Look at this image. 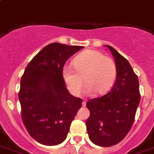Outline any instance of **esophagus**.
<instances>
[{
	"mask_svg": "<svg viewBox=\"0 0 154 154\" xmlns=\"http://www.w3.org/2000/svg\"><path fill=\"white\" fill-rule=\"evenodd\" d=\"M82 106H86V101H85V100H83V102H82Z\"/></svg>",
	"mask_w": 154,
	"mask_h": 154,
	"instance_id": "34e87169",
	"label": "esophagus"
}]
</instances>
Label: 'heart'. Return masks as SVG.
<instances>
[{"label": "heart", "mask_w": 154, "mask_h": 154, "mask_svg": "<svg viewBox=\"0 0 154 154\" xmlns=\"http://www.w3.org/2000/svg\"><path fill=\"white\" fill-rule=\"evenodd\" d=\"M74 70L63 67L62 77L69 92L77 97L81 94L83 84H86L87 94L107 92L113 86L117 76V67L110 57L95 50H86L73 60Z\"/></svg>", "instance_id": "b5f03b06"}]
</instances>
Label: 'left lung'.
<instances>
[{
  "label": "left lung",
  "mask_w": 154,
  "mask_h": 154,
  "mask_svg": "<svg viewBox=\"0 0 154 154\" xmlns=\"http://www.w3.org/2000/svg\"><path fill=\"white\" fill-rule=\"evenodd\" d=\"M106 46L114 57L116 81L107 94L87 103L91 113L86 121L87 133L94 144L100 146H113L125 137L140 100L139 80L128 60L114 48Z\"/></svg>",
  "instance_id": "8db88e82"
}]
</instances>
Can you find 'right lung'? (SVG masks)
Here are the masks:
<instances>
[{
  "mask_svg": "<svg viewBox=\"0 0 154 154\" xmlns=\"http://www.w3.org/2000/svg\"><path fill=\"white\" fill-rule=\"evenodd\" d=\"M83 48L48 44L30 60L22 75L18 94L22 120L29 134L41 144L63 142L82 106L83 100L67 89L62 70L69 58Z\"/></svg>",
  "mask_w": 154,
  "mask_h": 154,
  "instance_id": "add662e5",
  "label": "right lung"
}]
</instances>
